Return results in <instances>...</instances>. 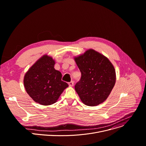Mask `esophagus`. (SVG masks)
<instances>
[{
    "instance_id": "1",
    "label": "esophagus",
    "mask_w": 146,
    "mask_h": 146,
    "mask_svg": "<svg viewBox=\"0 0 146 146\" xmlns=\"http://www.w3.org/2000/svg\"><path fill=\"white\" fill-rule=\"evenodd\" d=\"M68 84H69V85L70 86L72 87V86H73V84H74V82H73V81H71L70 82H69Z\"/></svg>"
}]
</instances>
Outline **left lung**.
<instances>
[{
	"label": "left lung",
	"mask_w": 146,
	"mask_h": 146,
	"mask_svg": "<svg viewBox=\"0 0 146 146\" xmlns=\"http://www.w3.org/2000/svg\"><path fill=\"white\" fill-rule=\"evenodd\" d=\"M74 59L82 73L74 88L82 101L88 106L103 102L115 84L113 65L108 59L93 49H89Z\"/></svg>",
	"instance_id": "left-lung-1"
}]
</instances>
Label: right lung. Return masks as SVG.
I'll list each match as a JSON object with an SVG mask.
<instances>
[{
	"instance_id": "obj_1",
	"label": "right lung",
	"mask_w": 146,
	"mask_h": 146,
	"mask_svg": "<svg viewBox=\"0 0 146 146\" xmlns=\"http://www.w3.org/2000/svg\"><path fill=\"white\" fill-rule=\"evenodd\" d=\"M55 61L46 55L39 59L26 73L24 84L29 95L41 105L56 102L68 84L62 80V74L54 69Z\"/></svg>"
}]
</instances>
